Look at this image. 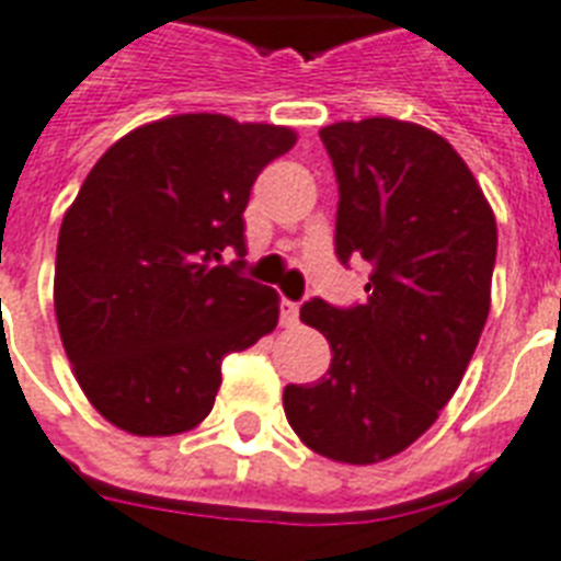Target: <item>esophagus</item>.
Wrapping results in <instances>:
<instances>
[{
	"mask_svg": "<svg viewBox=\"0 0 561 561\" xmlns=\"http://www.w3.org/2000/svg\"><path fill=\"white\" fill-rule=\"evenodd\" d=\"M298 312H301V307H298L295 301H280V324L284 327L298 324Z\"/></svg>",
	"mask_w": 561,
	"mask_h": 561,
	"instance_id": "34e87169",
	"label": "esophagus"
}]
</instances>
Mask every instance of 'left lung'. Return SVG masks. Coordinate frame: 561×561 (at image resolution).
Listing matches in <instances>:
<instances>
[{
    "label": "left lung",
    "instance_id": "8db88e82",
    "mask_svg": "<svg viewBox=\"0 0 561 561\" xmlns=\"http://www.w3.org/2000/svg\"><path fill=\"white\" fill-rule=\"evenodd\" d=\"M339 182L335 254L367 260V301H307L330 370L286 385L293 432L318 455L367 466L405 451L440 416L490 316L499 228L458 150L397 118L339 121L321 133Z\"/></svg>",
    "mask_w": 561,
    "mask_h": 561
}]
</instances>
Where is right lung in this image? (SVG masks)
<instances>
[{"mask_svg": "<svg viewBox=\"0 0 561 561\" xmlns=\"http://www.w3.org/2000/svg\"><path fill=\"white\" fill-rule=\"evenodd\" d=\"M298 136L217 112L118 138L62 217L54 312L75 379L136 437L191 432L217 400L219 365L277 327L272 286L240 277L257 173Z\"/></svg>", "mask_w": 561, "mask_h": 561, "instance_id": "obj_1", "label": "right lung"}]
</instances>
